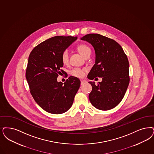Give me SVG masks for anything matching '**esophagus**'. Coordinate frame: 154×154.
I'll return each mask as SVG.
<instances>
[{"label":"esophagus","instance_id":"obj_1","mask_svg":"<svg viewBox=\"0 0 154 154\" xmlns=\"http://www.w3.org/2000/svg\"><path fill=\"white\" fill-rule=\"evenodd\" d=\"M85 83H86V81L85 80H81V85L85 84Z\"/></svg>","mask_w":154,"mask_h":154}]
</instances>
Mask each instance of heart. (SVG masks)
<instances>
[{"label":"heart","instance_id":"obj_1","mask_svg":"<svg viewBox=\"0 0 154 154\" xmlns=\"http://www.w3.org/2000/svg\"><path fill=\"white\" fill-rule=\"evenodd\" d=\"M77 49L84 57L88 54H89L91 53V50L89 48V47L85 44H81L79 46H78ZM69 54L68 50H64L62 52L61 55L62 62L63 64L67 65L69 63ZM85 72V69H82L80 68H74L71 71V74L75 77L81 78L84 77Z\"/></svg>","mask_w":154,"mask_h":154}]
</instances>
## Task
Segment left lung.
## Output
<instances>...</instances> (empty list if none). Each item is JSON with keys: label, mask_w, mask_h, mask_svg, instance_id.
I'll use <instances>...</instances> for the list:
<instances>
[{"label": "left lung", "mask_w": 154, "mask_h": 154, "mask_svg": "<svg viewBox=\"0 0 154 154\" xmlns=\"http://www.w3.org/2000/svg\"><path fill=\"white\" fill-rule=\"evenodd\" d=\"M92 45L96 54L95 64L88 78L102 77L96 85L90 81L92 90L89 94L91 104L102 111L109 110L123 99L129 83V62L122 46L115 41L98 34H89L82 38Z\"/></svg>", "instance_id": "1"}]
</instances>
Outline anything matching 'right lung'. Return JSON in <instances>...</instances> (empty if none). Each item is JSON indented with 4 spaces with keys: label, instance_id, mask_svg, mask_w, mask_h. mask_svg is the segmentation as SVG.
<instances>
[{
    "label": "right lung",
    "instance_id": "1",
    "mask_svg": "<svg viewBox=\"0 0 154 154\" xmlns=\"http://www.w3.org/2000/svg\"><path fill=\"white\" fill-rule=\"evenodd\" d=\"M77 37L55 36L39 44L31 51L26 77L32 97L38 105L52 114H61L73 104L80 86V80L70 76L63 84L57 81L63 72L62 52L73 43Z\"/></svg>",
    "mask_w": 154,
    "mask_h": 154
}]
</instances>
